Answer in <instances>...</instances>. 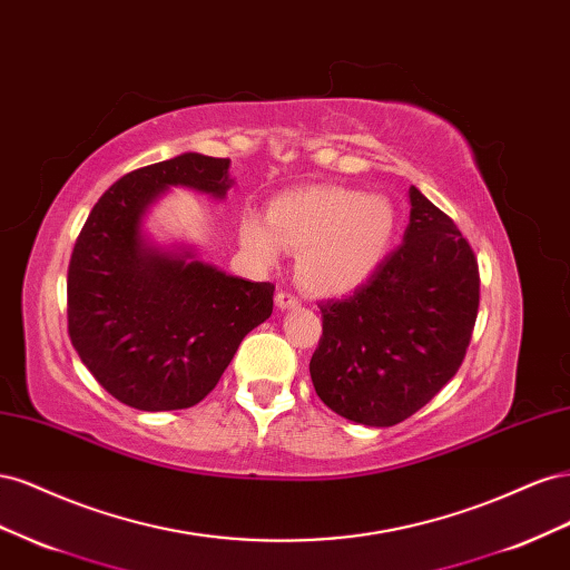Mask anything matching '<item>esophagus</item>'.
I'll use <instances>...</instances> for the list:
<instances>
[{
  "mask_svg": "<svg viewBox=\"0 0 570 570\" xmlns=\"http://www.w3.org/2000/svg\"><path fill=\"white\" fill-rule=\"evenodd\" d=\"M275 304H278L281 308H297L302 304V299L295 295V292L289 289H281L278 295H275Z\"/></svg>",
  "mask_w": 570,
  "mask_h": 570,
  "instance_id": "34e87169",
  "label": "esophagus"
}]
</instances>
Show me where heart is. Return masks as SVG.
Wrapping results in <instances>:
<instances>
[{"instance_id":"obj_1","label":"heart","mask_w":570,"mask_h":570,"mask_svg":"<svg viewBox=\"0 0 570 570\" xmlns=\"http://www.w3.org/2000/svg\"><path fill=\"white\" fill-rule=\"evenodd\" d=\"M394 223V206L385 197L340 185H314L275 197L268 218L245 212L239 239L268 264L283 247L299 252L297 275L308 289L344 295L381 266Z\"/></svg>"}]
</instances>
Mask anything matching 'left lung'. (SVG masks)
<instances>
[{
    "label": "left lung",
    "instance_id": "left-lung-1",
    "mask_svg": "<svg viewBox=\"0 0 570 570\" xmlns=\"http://www.w3.org/2000/svg\"><path fill=\"white\" fill-rule=\"evenodd\" d=\"M404 243L350 297L321 302L312 381L342 419L390 428L413 416L463 364L480 304L469 239L416 187Z\"/></svg>",
    "mask_w": 570,
    "mask_h": 570
}]
</instances>
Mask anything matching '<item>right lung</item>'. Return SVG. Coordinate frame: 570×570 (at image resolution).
Here are the masks:
<instances>
[{
  "instance_id": "right-lung-1",
  "label": "right lung",
  "mask_w": 570,
  "mask_h": 570,
  "mask_svg": "<svg viewBox=\"0 0 570 570\" xmlns=\"http://www.w3.org/2000/svg\"><path fill=\"white\" fill-rule=\"evenodd\" d=\"M230 159L187 151L130 170L85 220L68 264V337L118 402L140 411L199 404L239 342L273 312V283H249L142 243L140 220L166 187L223 197Z\"/></svg>"
}]
</instances>
